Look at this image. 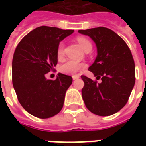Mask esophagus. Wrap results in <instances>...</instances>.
I'll use <instances>...</instances> for the list:
<instances>
[{
	"mask_svg": "<svg viewBox=\"0 0 146 146\" xmlns=\"http://www.w3.org/2000/svg\"><path fill=\"white\" fill-rule=\"evenodd\" d=\"M79 78H80V76H78V75L72 76V79H73V80H77V79H79Z\"/></svg>",
	"mask_w": 146,
	"mask_h": 146,
	"instance_id": "obj_1",
	"label": "esophagus"
}]
</instances>
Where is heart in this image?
Masks as SVG:
<instances>
[{"mask_svg":"<svg viewBox=\"0 0 146 146\" xmlns=\"http://www.w3.org/2000/svg\"><path fill=\"white\" fill-rule=\"evenodd\" d=\"M77 42L82 47L84 51H87L88 49H92V44L89 41V40L84 36H78L76 38ZM57 55L58 58H61L64 55V44L60 43L57 49ZM85 66L82 63L77 62L76 61H67L60 66V71L66 75H76L80 70L83 69Z\"/></svg>","mask_w":146,"mask_h":146,"instance_id":"obj_1","label":"heart"}]
</instances>
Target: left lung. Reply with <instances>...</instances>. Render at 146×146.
Segmentation results:
<instances>
[{
	"mask_svg": "<svg viewBox=\"0 0 146 146\" xmlns=\"http://www.w3.org/2000/svg\"><path fill=\"white\" fill-rule=\"evenodd\" d=\"M79 32L92 38L98 56L88 68L102 83L81 76L84 82L82 98L89 111L109 116L119 111L127 102L136 80L135 63L130 48L117 33L99 27Z\"/></svg>",
	"mask_w": 146,
	"mask_h": 146,
	"instance_id": "left-lung-1",
	"label": "left lung"
}]
</instances>
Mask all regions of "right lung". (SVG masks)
Here are the masks:
<instances>
[{
  "label": "right lung",
  "mask_w": 146,
  "mask_h": 146,
  "mask_svg": "<svg viewBox=\"0 0 146 146\" xmlns=\"http://www.w3.org/2000/svg\"><path fill=\"white\" fill-rule=\"evenodd\" d=\"M74 30L41 26L23 37L12 62V82L21 106L31 115L48 119L62 109L72 77L58 73L56 80L45 75L58 63L59 43Z\"/></svg>",
  "instance_id": "add662e5"
}]
</instances>
